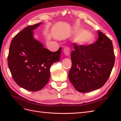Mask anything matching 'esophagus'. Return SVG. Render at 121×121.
<instances>
[{"label": "esophagus", "mask_w": 121, "mask_h": 121, "mask_svg": "<svg viewBox=\"0 0 121 121\" xmlns=\"http://www.w3.org/2000/svg\"><path fill=\"white\" fill-rule=\"evenodd\" d=\"M63 52L65 56H69V55H70V52H71L70 48L68 47H65V48H64Z\"/></svg>", "instance_id": "esophagus-1"}]
</instances>
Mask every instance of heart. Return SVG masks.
I'll list each match as a JSON object with an SVG mask.
<instances>
[{"mask_svg": "<svg viewBox=\"0 0 121 121\" xmlns=\"http://www.w3.org/2000/svg\"><path fill=\"white\" fill-rule=\"evenodd\" d=\"M77 36L75 41L79 45H85L91 43L94 39V35L92 33L89 31H85L84 29L78 30L75 32Z\"/></svg>", "mask_w": 121, "mask_h": 121, "instance_id": "b5f03b06", "label": "heart"}]
</instances>
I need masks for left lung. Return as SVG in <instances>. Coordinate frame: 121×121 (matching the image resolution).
I'll use <instances>...</instances> for the list:
<instances>
[{"mask_svg":"<svg viewBox=\"0 0 121 121\" xmlns=\"http://www.w3.org/2000/svg\"><path fill=\"white\" fill-rule=\"evenodd\" d=\"M96 42L88 46L74 43L69 78L77 91L87 92L101 88L108 79L115 62L111 39L98 30Z\"/></svg>","mask_w":121,"mask_h":121,"instance_id":"obj_1","label":"left lung"}]
</instances>
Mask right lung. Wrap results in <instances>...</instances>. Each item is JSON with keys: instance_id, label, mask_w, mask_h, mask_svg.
<instances>
[{"instance_id": "add662e5", "label": "right lung", "mask_w": 121, "mask_h": 121, "mask_svg": "<svg viewBox=\"0 0 121 121\" xmlns=\"http://www.w3.org/2000/svg\"><path fill=\"white\" fill-rule=\"evenodd\" d=\"M30 25L18 33L10 43L8 63L13 78L18 85L37 91L47 84L50 66L60 61L62 48L51 52L34 37L33 30L42 24Z\"/></svg>"}]
</instances>
